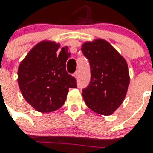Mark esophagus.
Segmentation results:
<instances>
[{"label":"esophagus","instance_id":"1","mask_svg":"<svg viewBox=\"0 0 153 153\" xmlns=\"http://www.w3.org/2000/svg\"><path fill=\"white\" fill-rule=\"evenodd\" d=\"M74 78H76V79H78V78H79V71H77L74 73Z\"/></svg>","mask_w":153,"mask_h":153}]
</instances>
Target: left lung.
<instances>
[{
    "mask_svg": "<svg viewBox=\"0 0 153 153\" xmlns=\"http://www.w3.org/2000/svg\"><path fill=\"white\" fill-rule=\"evenodd\" d=\"M82 51L91 67V82L82 90L86 105L102 115H110L125 99L129 74L127 62L104 39L82 44Z\"/></svg>",
    "mask_w": 153,
    "mask_h": 153,
    "instance_id": "1",
    "label": "left lung"
}]
</instances>
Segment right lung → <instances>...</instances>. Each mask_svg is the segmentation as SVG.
Listing matches in <instances>:
<instances>
[{
    "label": "right lung",
    "mask_w": 153,
    "mask_h": 153,
    "mask_svg": "<svg viewBox=\"0 0 153 153\" xmlns=\"http://www.w3.org/2000/svg\"><path fill=\"white\" fill-rule=\"evenodd\" d=\"M59 44L42 41L36 44L20 62L18 84L24 98L36 110L48 113L64 104L69 88L77 82L66 71L69 53Z\"/></svg>",
    "instance_id": "obj_1"
}]
</instances>
